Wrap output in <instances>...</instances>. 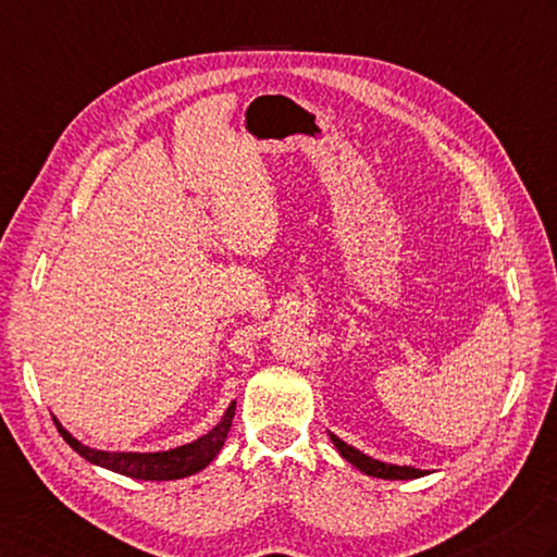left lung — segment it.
<instances>
[{
	"mask_svg": "<svg viewBox=\"0 0 557 557\" xmlns=\"http://www.w3.org/2000/svg\"><path fill=\"white\" fill-rule=\"evenodd\" d=\"M331 442L335 444V449L341 451V456L345 461H350L359 471L372 475V478H384V481H410V478H420L428 471H418V468L412 466H394V463H384V461H376L372 456L362 454L355 446L345 444L343 440H337L335 434H331Z\"/></svg>",
	"mask_w": 557,
	"mask_h": 557,
	"instance_id": "left-lung-1",
	"label": "left lung"
}]
</instances>
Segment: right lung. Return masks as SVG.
I'll list each match as a JSON object with an SVG mask.
<instances>
[{
	"label": "right lung",
	"instance_id": "obj_1",
	"mask_svg": "<svg viewBox=\"0 0 557 557\" xmlns=\"http://www.w3.org/2000/svg\"><path fill=\"white\" fill-rule=\"evenodd\" d=\"M234 412H236V400L226 408L224 418L216 422V428L202 434V437H198L190 444L176 446V449L154 451V454L98 451V449H91V446L82 444L79 440H74L72 434L62 428L58 418L52 420L58 424V432L62 434V440L89 463L108 468V471L120 473V475L137 478V481H178V478H188L212 463L214 456L220 454V449L224 446L228 430H232Z\"/></svg>",
	"mask_w": 557,
	"mask_h": 557
}]
</instances>
